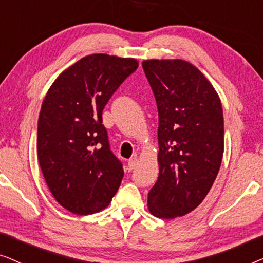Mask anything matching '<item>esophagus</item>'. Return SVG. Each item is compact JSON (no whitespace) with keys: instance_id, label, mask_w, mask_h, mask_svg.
<instances>
[{"instance_id":"1","label":"esophagus","mask_w":263,"mask_h":263,"mask_svg":"<svg viewBox=\"0 0 263 263\" xmlns=\"http://www.w3.org/2000/svg\"><path fill=\"white\" fill-rule=\"evenodd\" d=\"M137 164H138V161H137L136 157H132L131 160H128V164H127V168L128 170H132L137 167Z\"/></svg>"}]
</instances>
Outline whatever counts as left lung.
I'll return each instance as SVG.
<instances>
[{"label": "left lung", "mask_w": 263, "mask_h": 263, "mask_svg": "<svg viewBox=\"0 0 263 263\" xmlns=\"http://www.w3.org/2000/svg\"><path fill=\"white\" fill-rule=\"evenodd\" d=\"M143 69L158 108L160 174L147 195L155 217L174 219L201 204L219 172L224 119L219 95L183 59H147Z\"/></svg>", "instance_id": "1"}]
</instances>
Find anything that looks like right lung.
Returning a JSON list of instances; mask_svg holds the SVG:
<instances>
[{
  "mask_svg": "<svg viewBox=\"0 0 263 263\" xmlns=\"http://www.w3.org/2000/svg\"><path fill=\"white\" fill-rule=\"evenodd\" d=\"M137 68L135 58L89 54L65 69L44 99L39 164L53 198L70 212H100L120 186L123 164L109 149L102 110Z\"/></svg>",
  "mask_w": 263,
  "mask_h": 263,
  "instance_id": "right-lung-1",
  "label": "right lung"
}]
</instances>
